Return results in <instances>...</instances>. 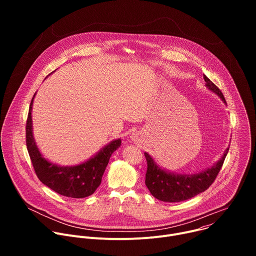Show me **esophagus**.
<instances>
[{
    "label": "esophagus",
    "instance_id": "esophagus-1",
    "mask_svg": "<svg viewBox=\"0 0 256 256\" xmlns=\"http://www.w3.org/2000/svg\"><path fill=\"white\" fill-rule=\"evenodd\" d=\"M132 138L134 142H138V140H140V134H132Z\"/></svg>",
    "mask_w": 256,
    "mask_h": 256
}]
</instances>
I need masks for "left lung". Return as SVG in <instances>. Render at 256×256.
<instances>
[{"instance_id":"obj_1","label":"left lung","mask_w":256,"mask_h":256,"mask_svg":"<svg viewBox=\"0 0 256 256\" xmlns=\"http://www.w3.org/2000/svg\"><path fill=\"white\" fill-rule=\"evenodd\" d=\"M206 86L220 96L226 103L225 97L206 75H204ZM229 148L225 151L222 159L216 162L212 167L198 174H173L162 170L152 159V157L144 153L148 168L146 173V186L148 188L151 194L159 200L167 202H177L190 200L196 194L206 190L214 181L216 175L220 172Z\"/></svg>"}]
</instances>
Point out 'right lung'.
<instances>
[{"instance_id": "right-lung-1", "label": "right lung", "mask_w": 256, "mask_h": 256, "mask_svg": "<svg viewBox=\"0 0 256 256\" xmlns=\"http://www.w3.org/2000/svg\"><path fill=\"white\" fill-rule=\"evenodd\" d=\"M33 98L31 99L26 122V146L36 175L44 184L60 196L83 198L93 194L101 184L103 173L112 154L120 147L122 140H116L109 142L96 156L80 165L70 167L54 165L42 157L38 146L35 144L31 122Z\"/></svg>"}]
</instances>
